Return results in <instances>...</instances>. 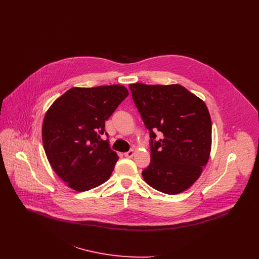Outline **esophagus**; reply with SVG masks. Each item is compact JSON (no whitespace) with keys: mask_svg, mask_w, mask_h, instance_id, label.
Segmentation results:
<instances>
[{"mask_svg":"<svg viewBox=\"0 0 259 259\" xmlns=\"http://www.w3.org/2000/svg\"><path fill=\"white\" fill-rule=\"evenodd\" d=\"M134 154H135L134 149H131V150H129V151H127V152H125V153H124L125 157H127V158H131V157H133V156H134Z\"/></svg>","mask_w":259,"mask_h":259,"instance_id":"1","label":"esophagus"}]
</instances>
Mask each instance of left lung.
Masks as SVG:
<instances>
[{
    "instance_id": "8db88e82",
    "label": "left lung",
    "mask_w": 259,
    "mask_h": 259,
    "mask_svg": "<svg viewBox=\"0 0 259 259\" xmlns=\"http://www.w3.org/2000/svg\"><path fill=\"white\" fill-rule=\"evenodd\" d=\"M150 136V164L142 176L154 189L179 194L189 188L207 165L211 120L203 100L180 84H129ZM162 138L155 141L154 133Z\"/></svg>"
}]
</instances>
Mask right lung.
Here are the masks:
<instances>
[{
    "instance_id": "obj_1",
    "label": "right lung",
    "mask_w": 259,
    "mask_h": 259,
    "mask_svg": "<svg viewBox=\"0 0 259 259\" xmlns=\"http://www.w3.org/2000/svg\"><path fill=\"white\" fill-rule=\"evenodd\" d=\"M128 95L119 84L73 87L47 111L44 148L54 172L72 189L87 191L110 179L118 155L101 135L105 121Z\"/></svg>"
}]
</instances>
